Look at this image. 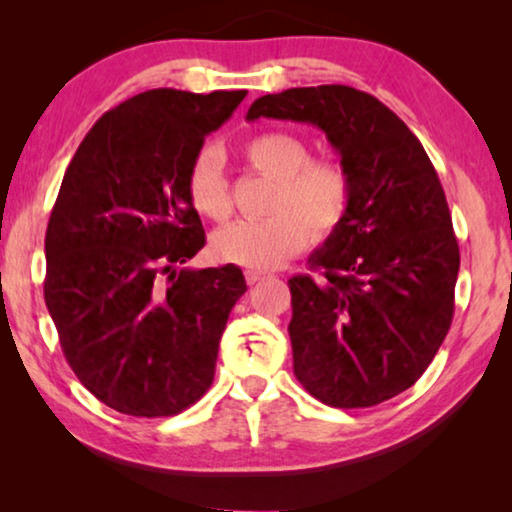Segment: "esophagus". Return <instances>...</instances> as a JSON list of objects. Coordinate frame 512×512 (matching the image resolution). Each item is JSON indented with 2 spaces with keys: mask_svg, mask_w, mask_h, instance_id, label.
<instances>
[{
  "mask_svg": "<svg viewBox=\"0 0 512 512\" xmlns=\"http://www.w3.org/2000/svg\"><path fill=\"white\" fill-rule=\"evenodd\" d=\"M244 277H247L249 284H256V282H261V279H265V272H261V270H247V272H244Z\"/></svg>",
  "mask_w": 512,
  "mask_h": 512,
  "instance_id": "34e87169",
  "label": "esophagus"
}]
</instances>
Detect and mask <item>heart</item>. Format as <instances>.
<instances>
[{
    "label": "heart",
    "instance_id": "heart-1",
    "mask_svg": "<svg viewBox=\"0 0 512 512\" xmlns=\"http://www.w3.org/2000/svg\"><path fill=\"white\" fill-rule=\"evenodd\" d=\"M244 156L258 174L275 181L263 221H237L212 235L219 261L270 270L298 254L317 237L331 235L345 219L352 179L338 160H310V146L291 132H261L244 144ZM188 200L205 219L226 221L233 214L223 158L205 149L193 160L186 181Z\"/></svg>",
    "mask_w": 512,
    "mask_h": 512
}]
</instances>
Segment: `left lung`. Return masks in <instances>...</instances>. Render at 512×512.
Instances as JSON below:
<instances>
[{"mask_svg":"<svg viewBox=\"0 0 512 512\" xmlns=\"http://www.w3.org/2000/svg\"><path fill=\"white\" fill-rule=\"evenodd\" d=\"M317 125L352 179L345 219L289 279L293 373L321 403L370 408L415 384L450 331L459 244L424 146L394 111L349 86L289 88L247 121Z\"/></svg>","mask_w":512,"mask_h":512,"instance_id":"1","label":"left lung"}]
</instances>
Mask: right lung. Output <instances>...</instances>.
Returning a JSON list of instances; mask_svg holds the SVG:
<instances>
[{
	"label": "right lung",
	"instance_id": "1",
	"mask_svg": "<svg viewBox=\"0 0 512 512\" xmlns=\"http://www.w3.org/2000/svg\"><path fill=\"white\" fill-rule=\"evenodd\" d=\"M244 95L130 97L90 128L62 179L46 230V307L83 387L123 415H177L214 380L247 282L233 263L177 265L205 247L188 172Z\"/></svg>",
	"mask_w": 512,
	"mask_h": 512
}]
</instances>
